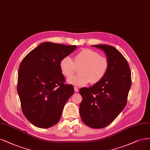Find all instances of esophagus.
<instances>
[{"mask_svg":"<svg viewBox=\"0 0 150 150\" xmlns=\"http://www.w3.org/2000/svg\"><path fill=\"white\" fill-rule=\"evenodd\" d=\"M74 91H75V92H79V89H78V87H74Z\"/></svg>","mask_w":150,"mask_h":150,"instance_id":"1","label":"esophagus"}]
</instances>
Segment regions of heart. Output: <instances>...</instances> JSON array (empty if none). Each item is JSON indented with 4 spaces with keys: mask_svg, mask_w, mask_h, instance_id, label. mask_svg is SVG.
<instances>
[{
    "mask_svg": "<svg viewBox=\"0 0 150 150\" xmlns=\"http://www.w3.org/2000/svg\"><path fill=\"white\" fill-rule=\"evenodd\" d=\"M76 66H81L80 74L69 77L67 82L76 86H84L89 81L94 84L104 77L108 68V61L94 50L84 49L75 56L74 61L69 56H65L59 63L61 73L67 77L74 74Z\"/></svg>",
    "mask_w": 150,
    "mask_h": 150,
    "instance_id": "b5f03b06",
    "label": "heart"
}]
</instances>
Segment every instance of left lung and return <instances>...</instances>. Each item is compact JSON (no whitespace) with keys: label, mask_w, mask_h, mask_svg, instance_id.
<instances>
[{"label":"left lung","mask_w":150,"mask_h":150,"mask_svg":"<svg viewBox=\"0 0 150 150\" xmlns=\"http://www.w3.org/2000/svg\"><path fill=\"white\" fill-rule=\"evenodd\" d=\"M104 51L108 68L104 77L89 88L79 91L81 119L93 128L109 125L125 108L132 84L131 72L126 59L119 51L105 45H92Z\"/></svg>","instance_id":"obj_1"}]
</instances>
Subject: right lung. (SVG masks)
I'll return each mask as SVG.
<instances>
[{"mask_svg": "<svg viewBox=\"0 0 150 150\" xmlns=\"http://www.w3.org/2000/svg\"><path fill=\"white\" fill-rule=\"evenodd\" d=\"M45 42L25 56L19 66L17 92L25 117L36 127L47 128L57 123L74 87L64 84L59 63L76 49Z\"/></svg>", "mask_w": 150, "mask_h": 150, "instance_id": "add662e5", "label": "right lung"}]
</instances>
